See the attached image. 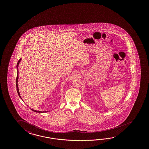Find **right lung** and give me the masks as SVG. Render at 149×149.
Returning a JSON list of instances; mask_svg holds the SVG:
<instances>
[{"label":"right lung","mask_w":149,"mask_h":149,"mask_svg":"<svg viewBox=\"0 0 149 149\" xmlns=\"http://www.w3.org/2000/svg\"><path fill=\"white\" fill-rule=\"evenodd\" d=\"M21 60V59H20L19 61H18V62H17V79H16V87H17V93H18V95H19V97H20V98L22 99V98L21 97V95H20V93H19V88H18V84H17V83H18V77H19V76H18V72H19V70H18V66H19V64L20 63V61ZM31 110L32 111H33L34 112H35L36 113H45L47 112V111H43V112H42V111H36V110H33V109H31ZM48 112V111H47Z\"/></svg>","instance_id":"add662e5"}]
</instances>
